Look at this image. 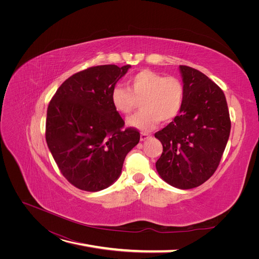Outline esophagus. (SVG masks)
<instances>
[{
  "mask_svg": "<svg viewBox=\"0 0 259 259\" xmlns=\"http://www.w3.org/2000/svg\"><path fill=\"white\" fill-rule=\"evenodd\" d=\"M149 138H150V135H148V134H146V133H142V134H141V141H142V142L148 140Z\"/></svg>",
  "mask_w": 259,
  "mask_h": 259,
  "instance_id": "obj_1",
  "label": "esophagus"
}]
</instances>
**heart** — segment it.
Listing matches in <instances>:
<instances>
[{
  "label": "heart",
  "instance_id": "1",
  "mask_svg": "<svg viewBox=\"0 0 259 259\" xmlns=\"http://www.w3.org/2000/svg\"><path fill=\"white\" fill-rule=\"evenodd\" d=\"M129 89L115 86L111 91V103L121 114H130L138 101L142 112L128 118L127 124L140 131L155 129L160 120L168 122L178 116L185 99L182 80L174 76H165L151 70H142L130 77Z\"/></svg>",
  "mask_w": 259,
  "mask_h": 259
}]
</instances>
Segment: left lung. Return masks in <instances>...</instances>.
Segmentation results:
<instances>
[{"label": "left lung", "mask_w": 259, "mask_h": 259, "mask_svg": "<svg viewBox=\"0 0 259 259\" xmlns=\"http://www.w3.org/2000/svg\"><path fill=\"white\" fill-rule=\"evenodd\" d=\"M185 99L180 114L155 133L162 145L156 161L161 180L187 190L208 181L220 165L231 121L223 90L194 68L180 66Z\"/></svg>", "instance_id": "obj_1"}]
</instances>
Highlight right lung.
Here are the masks:
<instances>
[{
	"instance_id": "1",
	"label": "right lung",
	"mask_w": 259,
	"mask_h": 259,
	"mask_svg": "<svg viewBox=\"0 0 259 259\" xmlns=\"http://www.w3.org/2000/svg\"><path fill=\"white\" fill-rule=\"evenodd\" d=\"M130 65H102L66 79L49 103L46 142L59 169L74 187L98 192L121 173L126 155L140 142L111 103V91Z\"/></svg>"
}]
</instances>
